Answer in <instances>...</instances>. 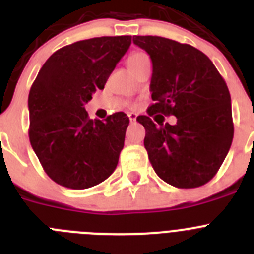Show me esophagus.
Masks as SVG:
<instances>
[{
  "label": "esophagus",
  "mask_w": 254,
  "mask_h": 254,
  "mask_svg": "<svg viewBox=\"0 0 254 254\" xmlns=\"http://www.w3.org/2000/svg\"><path fill=\"white\" fill-rule=\"evenodd\" d=\"M128 118H129V121H131V122H134V121H136V118H137V114L134 113V112H129Z\"/></svg>",
  "instance_id": "esophagus-1"
}]
</instances>
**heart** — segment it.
<instances>
[{"label": "heart", "mask_w": 254, "mask_h": 254, "mask_svg": "<svg viewBox=\"0 0 254 254\" xmlns=\"http://www.w3.org/2000/svg\"><path fill=\"white\" fill-rule=\"evenodd\" d=\"M146 64H150V60L143 52H133V53H131L129 57L127 58V64H128V67L131 68L132 72Z\"/></svg>", "instance_id": "1"}]
</instances>
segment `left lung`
<instances>
[{
    "label": "left lung",
    "mask_w": 254,
    "mask_h": 254,
    "mask_svg": "<svg viewBox=\"0 0 254 254\" xmlns=\"http://www.w3.org/2000/svg\"><path fill=\"white\" fill-rule=\"evenodd\" d=\"M133 43L152 62L154 104L137 121L146 131L143 145L155 173L177 188L206 185L221 167L234 136L226 82L210 58L190 44L152 35H134ZM156 113L176 115L177 123L164 124Z\"/></svg>",
    "instance_id": "1"
}]
</instances>
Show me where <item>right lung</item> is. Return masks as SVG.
Instances as JSON below:
<instances>
[{
  "label": "right lung",
  "instance_id": "right-lung-1",
  "mask_svg": "<svg viewBox=\"0 0 254 254\" xmlns=\"http://www.w3.org/2000/svg\"><path fill=\"white\" fill-rule=\"evenodd\" d=\"M131 46V35L80 40L56 51L29 93V140L52 181L71 190L111 176L125 145L129 118L123 112L90 120L84 104Z\"/></svg>",
  "mask_w": 254,
  "mask_h": 254
}]
</instances>
